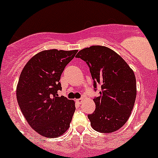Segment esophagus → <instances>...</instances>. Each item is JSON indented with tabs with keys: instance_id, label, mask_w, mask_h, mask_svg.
I'll return each instance as SVG.
<instances>
[{
	"instance_id": "esophagus-1",
	"label": "esophagus",
	"mask_w": 158,
	"mask_h": 158,
	"mask_svg": "<svg viewBox=\"0 0 158 158\" xmlns=\"http://www.w3.org/2000/svg\"><path fill=\"white\" fill-rule=\"evenodd\" d=\"M84 100L83 98H80V99H77V100H76V101L77 102V103H79V104H81V103H82V101Z\"/></svg>"
}]
</instances>
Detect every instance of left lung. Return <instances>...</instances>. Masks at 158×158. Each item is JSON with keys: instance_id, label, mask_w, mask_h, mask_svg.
Segmentation results:
<instances>
[{"instance_id": "obj_1", "label": "left lung", "mask_w": 158, "mask_h": 158, "mask_svg": "<svg viewBox=\"0 0 158 158\" xmlns=\"http://www.w3.org/2000/svg\"><path fill=\"white\" fill-rule=\"evenodd\" d=\"M88 64L94 81L101 85L100 96L93 99L96 109L88 115L95 131L111 133L127 122L136 99V78L122 57L108 47L92 46L77 54Z\"/></svg>"}]
</instances>
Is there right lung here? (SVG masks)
<instances>
[{
  "mask_svg": "<svg viewBox=\"0 0 158 158\" xmlns=\"http://www.w3.org/2000/svg\"><path fill=\"white\" fill-rule=\"evenodd\" d=\"M77 50H46L32 57L23 67L16 86L18 104L25 119L38 134L58 138L69 127L75 102L58 96L65 67Z\"/></svg>",
  "mask_w": 158,
  "mask_h": 158,
  "instance_id": "right-lung-1",
  "label": "right lung"
}]
</instances>
